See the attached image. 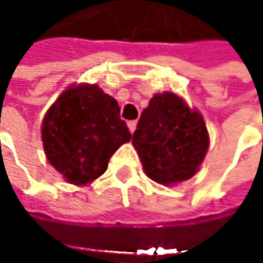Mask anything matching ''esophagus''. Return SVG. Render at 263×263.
<instances>
[{"instance_id": "obj_1", "label": "esophagus", "mask_w": 263, "mask_h": 263, "mask_svg": "<svg viewBox=\"0 0 263 263\" xmlns=\"http://www.w3.org/2000/svg\"><path fill=\"white\" fill-rule=\"evenodd\" d=\"M128 128H129V131H131V134H134V131L137 129V120H132V122H128Z\"/></svg>"}]
</instances>
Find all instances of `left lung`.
I'll list each match as a JSON object with an SVG mask.
<instances>
[{"label":"left lung","mask_w":263,"mask_h":263,"mask_svg":"<svg viewBox=\"0 0 263 263\" xmlns=\"http://www.w3.org/2000/svg\"><path fill=\"white\" fill-rule=\"evenodd\" d=\"M132 144L146 175L163 185L190 180L199 169L209 132L202 116L174 92L155 94L141 112Z\"/></svg>","instance_id":"obj_1"}]
</instances>
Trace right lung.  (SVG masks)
<instances>
[{
    "label": "right lung",
    "instance_id": "1",
    "mask_svg": "<svg viewBox=\"0 0 263 263\" xmlns=\"http://www.w3.org/2000/svg\"><path fill=\"white\" fill-rule=\"evenodd\" d=\"M42 144L50 164L71 184L99 178L112 154L131 140L114 97L97 85H71L42 120Z\"/></svg>",
    "mask_w": 263,
    "mask_h": 263
}]
</instances>
